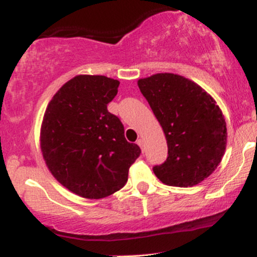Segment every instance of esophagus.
I'll list each match as a JSON object with an SVG mask.
<instances>
[{
  "label": "esophagus",
  "instance_id": "34e87169",
  "mask_svg": "<svg viewBox=\"0 0 257 257\" xmlns=\"http://www.w3.org/2000/svg\"><path fill=\"white\" fill-rule=\"evenodd\" d=\"M137 144H138V145H139V146H140V147H141V149H143V150H144V141H143V140H141V139H139V140L137 141Z\"/></svg>",
  "mask_w": 257,
  "mask_h": 257
}]
</instances>
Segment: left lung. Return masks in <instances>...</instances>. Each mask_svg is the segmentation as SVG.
Masks as SVG:
<instances>
[{
  "mask_svg": "<svg viewBox=\"0 0 257 257\" xmlns=\"http://www.w3.org/2000/svg\"><path fill=\"white\" fill-rule=\"evenodd\" d=\"M168 145L164 163L153 167L163 184L192 187L216 169L226 150V122L215 100L198 84L174 73L138 81Z\"/></svg>",
  "mask_w": 257,
  "mask_h": 257,
  "instance_id": "left-lung-1",
  "label": "left lung"
}]
</instances>
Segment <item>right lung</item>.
<instances>
[{
  "instance_id": "right-lung-1",
  "label": "right lung",
  "mask_w": 257,
  "mask_h": 257,
  "mask_svg": "<svg viewBox=\"0 0 257 257\" xmlns=\"http://www.w3.org/2000/svg\"><path fill=\"white\" fill-rule=\"evenodd\" d=\"M118 85L105 76H76L55 93L44 113L41 150L47 167L83 198L100 199L120 190L141 153L107 110Z\"/></svg>"
}]
</instances>
